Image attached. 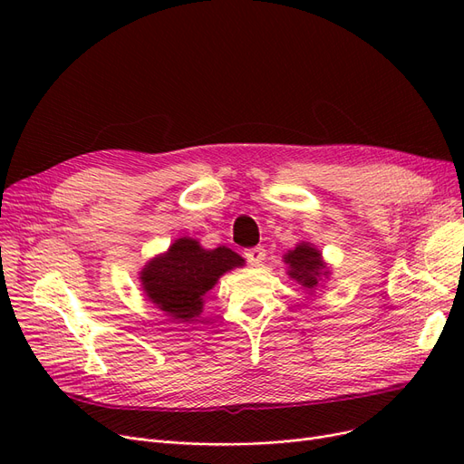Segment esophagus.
Instances as JSON below:
<instances>
[{"label": "esophagus", "instance_id": "obj_1", "mask_svg": "<svg viewBox=\"0 0 464 464\" xmlns=\"http://www.w3.org/2000/svg\"><path fill=\"white\" fill-rule=\"evenodd\" d=\"M244 256H246L249 265L257 266V265H261L265 261V249L263 247H251V249L244 251Z\"/></svg>", "mask_w": 464, "mask_h": 464}]
</instances>
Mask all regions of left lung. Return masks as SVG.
Masks as SVG:
<instances>
[{
    "mask_svg": "<svg viewBox=\"0 0 464 464\" xmlns=\"http://www.w3.org/2000/svg\"><path fill=\"white\" fill-rule=\"evenodd\" d=\"M283 261L288 265V276L296 280L310 296L331 275L321 251L310 242H300L296 247L288 249L283 256Z\"/></svg>",
    "mask_w": 464,
    "mask_h": 464,
    "instance_id": "obj_1",
    "label": "left lung"
}]
</instances>
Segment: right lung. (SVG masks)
Masks as SVG:
<instances>
[{
    "mask_svg": "<svg viewBox=\"0 0 464 464\" xmlns=\"http://www.w3.org/2000/svg\"><path fill=\"white\" fill-rule=\"evenodd\" d=\"M244 265L246 259L227 246L205 249L195 237L184 236L143 265L139 283L154 307L176 323H191L203 314L205 296L218 278Z\"/></svg>",
    "mask_w": 464,
    "mask_h": 464,
    "instance_id": "1",
    "label": "right lung"
}]
</instances>
